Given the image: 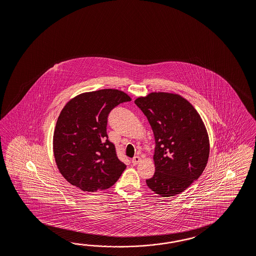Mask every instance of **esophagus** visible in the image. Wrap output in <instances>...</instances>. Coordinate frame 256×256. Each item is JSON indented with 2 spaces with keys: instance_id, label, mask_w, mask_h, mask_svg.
I'll return each mask as SVG.
<instances>
[{
  "instance_id": "obj_1",
  "label": "esophagus",
  "mask_w": 256,
  "mask_h": 256,
  "mask_svg": "<svg viewBox=\"0 0 256 256\" xmlns=\"http://www.w3.org/2000/svg\"><path fill=\"white\" fill-rule=\"evenodd\" d=\"M140 160H142V158H140L138 156H134V158H132V164H133L134 166H136V165H138V163L140 162Z\"/></svg>"
}]
</instances>
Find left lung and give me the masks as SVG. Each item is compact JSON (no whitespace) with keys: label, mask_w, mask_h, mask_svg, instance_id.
Masks as SVG:
<instances>
[{"label":"left lung","mask_w":256,"mask_h":256,"mask_svg":"<svg viewBox=\"0 0 256 256\" xmlns=\"http://www.w3.org/2000/svg\"><path fill=\"white\" fill-rule=\"evenodd\" d=\"M151 124L156 172L148 187L163 198L184 192L205 170L210 156L206 126L198 110L176 93L151 92L134 102Z\"/></svg>","instance_id":"8db88e82"}]
</instances>
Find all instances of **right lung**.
<instances>
[{
	"instance_id": "1",
	"label": "right lung",
	"mask_w": 256,
	"mask_h": 256,
	"mask_svg": "<svg viewBox=\"0 0 256 256\" xmlns=\"http://www.w3.org/2000/svg\"><path fill=\"white\" fill-rule=\"evenodd\" d=\"M132 100L121 90L84 92L60 112L53 134L56 164L74 186L96 192L114 186L126 168L107 140V116L118 104Z\"/></svg>"
}]
</instances>
